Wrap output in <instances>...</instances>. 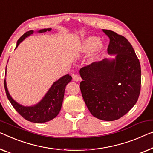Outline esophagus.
Instances as JSON below:
<instances>
[{"mask_svg":"<svg viewBox=\"0 0 153 153\" xmlns=\"http://www.w3.org/2000/svg\"><path fill=\"white\" fill-rule=\"evenodd\" d=\"M73 78H74V81H76V82H78V81L81 80V77H79L78 75H74V77H73Z\"/></svg>","mask_w":153,"mask_h":153,"instance_id":"esophagus-1","label":"esophagus"}]
</instances>
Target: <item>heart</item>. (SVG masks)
<instances>
[{
    "label": "heart",
    "instance_id": "1",
    "mask_svg": "<svg viewBox=\"0 0 153 153\" xmlns=\"http://www.w3.org/2000/svg\"><path fill=\"white\" fill-rule=\"evenodd\" d=\"M77 51L82 53L91 52L88 57V63L94 64L101 58L104 51L103 45L100 44V40L96 36H89L84 39L77 47Z\"/></svg>",
    "mask_w": 153,
    "mask_h": 153
}]
</instances>
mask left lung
<instances>
[{
  "label": "left lung",
  "mask_w": 153,
  "mask_h": 153,
  "mask_svg": "<svg viewBox=\"0 0 153 153\" xmlns=\"http://www.w3.org/2000/svg\"><path fill=\"white\" fill-rule=\"evenodd\" d=\"M104 58L79 70L80 90L90 113L97 119L114 121L126 114L137 101L141 88L140 63L131 43L113 31Z\"/></svg>",
  "instance_id": "obj_1"
}]
</instances>
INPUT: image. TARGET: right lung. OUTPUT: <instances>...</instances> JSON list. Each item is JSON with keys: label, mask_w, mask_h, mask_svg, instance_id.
<instances>
[{"label": "right lung", "mask_w": 153, "mask_h": 153, "mask_svg": "<svg viewBox=\"0 0 153 153\" xmlns=\"http://www.w3.org/2000/svg\"><path fill=\"white\" fill-rule=\"evenodd\" d=\"M51 28L42 29L37 31V32L45 33L47 31H51ZM33 32L34 31L30 30L25 33L17 41L16 49L20 42H22L26 38L32 35ZM6 74L7 69H5V76ZM71 79L72 77L69 74L61 77L58 80L54 82L39 102L34 105L29 106L22 105L12 98L9 93L5 79L4 81V85L8 100H10V103L16 109V111L22 117L31 122L44 123L53 120L58 115L62 107L66 86L71 81Z\"/></svg>", "instance_id": "add662e5"}]
</instances>
